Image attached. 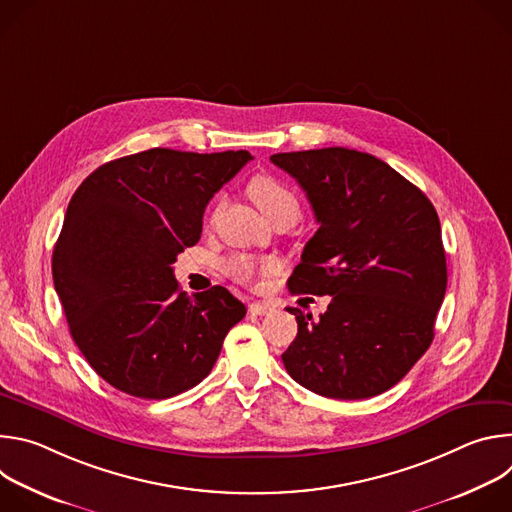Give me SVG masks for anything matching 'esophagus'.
<instances>
[{"label":"esophagus","instance_id":"esophagus-1","mask_svg":"<svg viewBox=\"0 0 512 512\" xmlns=\"http://www.w3.org/2000/svg\"><path fill=\"white\" fill-rule=\"evenodd\" d=\"M273 310V304H269V302H253L251 306H249V312L253 314V316H263V314H267V312H271Z\"/></svg>","mask_w":512,"mask_h":512}]
</instances>
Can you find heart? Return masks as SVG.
<instances>
[{"label": "heart", "instance_id": "1", "mask_svg": "<svg viewBox=\"0 0 512 512\" xmlns=\"http://www.w3.org/2000/svg\"><path fill=\"white\" fill-rule=\"evenodd\" d=\"M251 200L255 202V206L265 214L267 221L281 214H289L298 218L300 214V200L294 194L289 186H285L281 180L273 178V176H257L251 180L249 188H247ZM275 269V261H257L251 257H231L227 261V273L241 281V283H251L253 279H257L263 273H269Z\"/></svg>", "mask_w": 512, "mask_h": 512}]
</instances>
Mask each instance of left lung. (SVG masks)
Returning <instances> with one entry per match:
<instances>
[{"instance_id":"1","label":"left lung","mask_w":512,"mask_h":512,"mask_svg":"<svg viewBox=\"0 0 512 512\" xmlns=\"http://www.w3.org/2000/svg\"><path fill=\"white\" fill-rule=\"evenodd\" d=\"M304 188L320 229L291 273V294L332 296L328 310L287 308L298 336L289 377L330 399H369L397 385L433 340L446 285L440 218L383 160L346 148L275 154Z\"/></svg>"}]
</instances>
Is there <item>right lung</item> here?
<instances>
[{
  "mask_svg": "<svg viewBox=\"0 0 512 512\" xmlns=\"http://www.w3.org/2000/svg\"><path fill=\"white\" fill-rule=\"evenodd\" d=\"M253 156L145 150L99 166L72 194L52 253L72 340L95 373L139 399H168L214 367L247 308L214 285L186 296L172 263L198 243L208 200Z\"/></svg>",
  "mask_w": 512,
  "mask_h": 512,
  "instance_id": "right-lung-1",
  "label": "right lung"
}]
</instances>
